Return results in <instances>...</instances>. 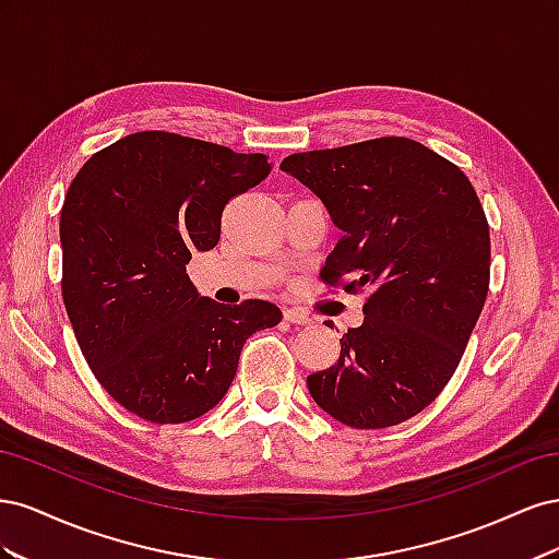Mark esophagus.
Segmentation results:
<instances>
[{"label":"esophagus","instance_id":"esophagus-1","mask_svg":"<svg viewBox=\"0 0 559 559\" xmlns=\"http://www.w3.org/2000/svg\"><path fill=\"white\" fill-rule=\"evenodd\" d=\"M284 319L289 321V324H298V326H308L310 324V317L302 312V310H296V308H286L284 310Z\"/></svg>","mask_w":559,"mask_h":559}]
</instances>
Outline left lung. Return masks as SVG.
<instances>
[{"label":"left lung","mask_w":559,"mask_h":559,"mask_svg":"<svg viewBox=\"0 0 559 559\" xmlns=\"http://www.w3.org/2000/svg\"><path fill=\"white\" fill-rule=\"evenodd\" d=\"M343 230L321 280L368 292L341 357L308 376L321 411L354 429L401 425L454 376L489 289V226L468 177L408 138L302 151L280 165Z\"/></svg>","instance_id":"8db88e82"}]
</instances>
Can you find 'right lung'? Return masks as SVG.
I'll list each match as a JSON object with an SVG mask.
<instances>
[{
	"instance_id": "right-lung-1",
	"label": "right lung",
	"mask_w": 559,
	"mask_h": 559,
	"mask_svg": "<svg viewBox=\"0 0 559 559\" xmlns=\"http://www.w3.org/2000/svg\"><path fill=\"white\" fill-rule=\"evenodd\" d=\"M270 173L265 154L146 130L97 151L60 212L62 300L107 394L156 425L224 399L251 333L280 324L267 300L226 308L186 275L191 251L222 238L235 195Z\"/></svg>"
}]
</instances>
